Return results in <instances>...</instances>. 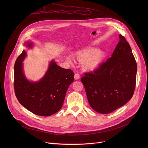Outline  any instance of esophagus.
I'll list each match as a JSON object with an SVG mask.
<instances>
[{"instance_id": "obj_1", "label": "esophagus", "mask_w": 148, "mask_h": 148, "mask_svg": "<svg viewBox=\"0 0 148 148\" xmlns=\"http://www.w3.org/2000/svg\"><path fill=\"white\" fill-rule=\"evenodd\" d=\"M79 75L78 74V73H76V74H75V75H74V78H75V79H79Z\"/></svg>"}]
</instances>
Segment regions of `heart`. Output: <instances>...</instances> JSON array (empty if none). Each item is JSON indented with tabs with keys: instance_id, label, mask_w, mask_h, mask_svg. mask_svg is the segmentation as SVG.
<instances>
[{
	"instance_id": "obj_1",
	"label": "heart",
	"mask_w": 148,
	"mask_h": 148,
	"mask_svg": "<svg viewBox=\"0 0 148 148\" xmlns=\"http://www.w3.org/2000/svg\"><path fill=\"white\" fill-rule=\"evenodd\" d=\"M77 59L83 62V69L87 71H94L102 64L105 58V53L94 47H90L82 50L77 53ZM68 60L71 62V59L69 57Z\"/></svg>"
}]
</instances>
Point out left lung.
<instances>
[{
	"label": "left lung",
	"instance_id": "1",
	"mask_svg": "<svg viewBox=\"0 0 148 148\" xmlns=\"http://www.w3.org/2000/svg\"><path fill=\"white\" fill-rule=\"evenodd\" d=\"M112 57L93 72L84 73L81 79L89 104L95 111L109 114L121 107L132 97L137 65L131 48L120 34Z\"/></svg>",
	"mask_w": 148,
	"mask_h": 148
}]
</instances>
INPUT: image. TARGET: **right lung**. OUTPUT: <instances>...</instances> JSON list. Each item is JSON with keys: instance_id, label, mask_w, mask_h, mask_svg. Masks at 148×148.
I'll list each match as a JSON object with an SVG mask.
<instances>
[{"instance_id": "1", "label": "right lung", "mask_w": 148, "mask_h": 148, "mask_svg": "<svg viewBox=\"0 0 148 148\" xmlns=\"http://www.w3.org/2000/svg\"><path fill=\"white\" fill-rule=\"evenodd\" d=\"M26 45L32 47L29 42ZM26 56L23 50L14 64V89L16 98L25 108L36 115L47 116L54 114L62 106L67 90L74 81V73L51 61L45 76L39 81L31 82L23 71V61Z\"/></svg>"}]
</instances>
